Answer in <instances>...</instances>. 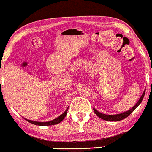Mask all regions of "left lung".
I'll return each mask as SVG.
<instances>
[{
	"label": "left lung",
	"instance_id": "8db88e82",
	"mask_svg": "<svg viewBox=\"0 0 152 152\" xmlns=\"http://www.w3.org/2000/svg\"><path fill=\"white\" fill-rule=\"evenodd\" d=\"M145 91H146V89L144 90V91L143 92L142 95H141V96L140 97V99H138V101L136 102V104H135V105L133 106L132 108H131V109L128 110H127V111L124 112V113H120V114H116V115H106V114H103V113H99V112H98L96 109H94V108H93V110H94V112L96 115L99 117V118H100L101 119L104 120V121H121V120L125 119V118H127L128 115H131V113H132L136 109V107H137L140 104H141V102H142L143 99H144Z\"/></svg>",
	"mask_w": 152,
	"mask_h": 152
}]
</instances>
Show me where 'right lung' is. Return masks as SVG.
I'll return each mask as SVG.
<instances>
[{
  "mask_svg": "<svg viewBox=\"0 0 152 152\" xmlns=\"http://www.w3.org/2000/svg\"><path fill=\"white\" fill-rule=\"evenodd\" d=\"M68 108H69V107H68L67 109L66 110V111H65L64 113H63V114H61L59 117H58V118H55V119L53 120V121H48V122H39V121H31V120L26 119V118H24V119L26 120V121H27L28 122L31 123V124L37 125V126H53V125H56V124H58V123H61V121H62L65 118H66V115H67V112H68Z\"/></svg>",
  "mask_w": 152,
  "mask_h": 152,
  "instance_id": "right-lung-1",
  "label": "right lung"
}]
</instances>
